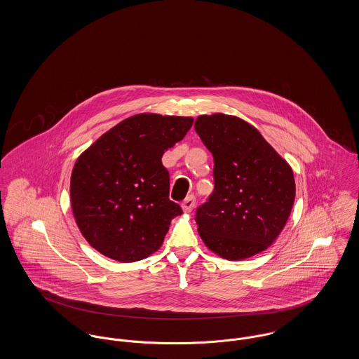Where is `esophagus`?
I'll return each mask as SVG.
<instances>
[{"label":"esophagus","instance_id":"obj_1","mask_svg":"<svg viewBox=\"0 0 359 359\" xmlns=\"http://www.w3.org/2000/svg\"><path fill=\"white\" fill-rule=\"evenodd\" d=\"M195 196L194 195H190V196H187L186 199H184V202L182 203V208H183V210L186 211V212H191L192 209L195 208Z\"/></svg>","mask_w":359,"mask_h":359}]
</instances>
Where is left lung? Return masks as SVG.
Instances as JSON below:
<instances>
[{
    "instance_id": "obj_1",
    "label": "left lung",
    "mask_w": 359,
    "mask_h": 359,
    "mask_svg": "<svg viewBox=\"0 0 359 359\" xmlns=\"http://www.w3.org/2000/svg\"><path fill=\"white\" fill-rule=\"evenodd\" d=\"M195 131L214 157V190L195 212L202 240L228 260L267 250L294 203L293 170L240 118L202 115Z\"/></svg>"
}]
</instances>
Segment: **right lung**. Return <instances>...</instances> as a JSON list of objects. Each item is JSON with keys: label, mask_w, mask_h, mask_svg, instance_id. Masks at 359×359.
Returning <instances> with one entry per match:
<instances>
[{"label": "right lung", "mask_w": 359, "mask_h": 359, "mask_svg": "<svg viewBox=\"0 0 359 359\" xmlns=\"http://www.w3.org/2000/svg\"><path fill=\"white\" fill-rule=\"evenodd\" d=\"M189 116L140 114L122 121L86 149L70 179L76 222L107 257L137 262L157 251L182 208L169 199L167 149L192 126Z\"/></svg>", "instance_id": "right-lung-1"}]
</instances>
